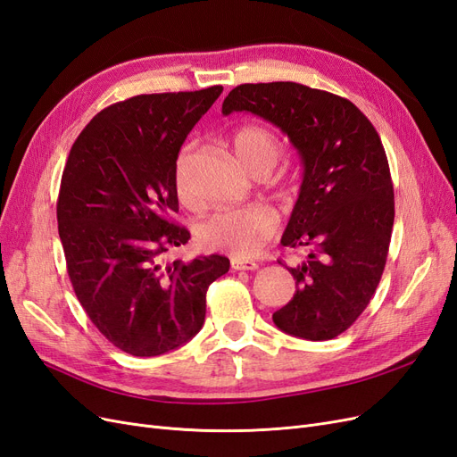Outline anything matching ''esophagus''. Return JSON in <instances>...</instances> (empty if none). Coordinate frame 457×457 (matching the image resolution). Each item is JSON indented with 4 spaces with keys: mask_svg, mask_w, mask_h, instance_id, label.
Instances as JSON below:
<instances>
[{
    "mask_svg": "<svg viewBox=\"0 0 457 457\" xmlns=\"http://www.w3.org/2000/svg\"><path fill=\"white\" fill-rule=\"evenodd\" d=\"M230 265L234 270H255L259 267L253 259H242V257H234L230 261Z\"/></svg>",
    "mask_w": 457,
    "mask_h": 457,
    "instance_id": "obj_1",
    "label": "esophagus"
}]
</instances>
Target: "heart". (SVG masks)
Listing matches in <instances>:
<instances>
[{"instance_id": "b5f03b06", "label": "heart", "mask_w": 457, "mask_h": 457, "mask_svg": "<svg viewBox=\"0 0 457 457\" xmlns=\"http://www.w3.org/2000/svg\"><path fill=\"white\" fill-rule=\"evenodd\" d=\"M230 146L234 156L252 175H267L280 160L284 145L278 135L270 129L245 123L232 131ZM192 156V145H185L173 163V183L179 198L192 205L195 198L187 188V171ZM276 230V215L265 205L237 207V210H219L200 225V242L215 252L232 257L257 255Z\"/></svg>"}]
</instances>
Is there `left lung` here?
I'll return each instance as SVG.
<instances>
[{
    "label": "left lung",
    "instance_id": "obj_1",
    "mask_svg": "<svg viewBox=\"0 0 457 457\" xmlns=\"http://www.w3.org/2000/svg\"><path fill=\"white\" fill-rule=\"evenodd\" d=\"M242 110L280 128L305 168L282 245L309 253L287 267L297 292L272 320L301 339H334L368 307L389 253L395 192L379 135L349 99L294 81L234 87L223 114Z\"/></svg>",
    "mask_w": 457,
    "mask_h": 457
}]
</instances>
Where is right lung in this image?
<instances>
[{
    "label": "right lung",
    "mask_w": 457,
    "mask_h": 457,
    "mask_svg": "<svg viewBox=\"0 0 457 457\" xmlns=\"http://www.w3.org/2000/svg\"><path fill=\"white\" fill-rule=\"evenodd\" d=\"M223 91L137 95L101 110L68 154L57 200L59 237L74 294L120 351L158 356L195 337L205 294L228 272L223 255L162 261L190 232L173 163L187 135Z\"/></svg>",
    "instance_id": "right-lung-1"
}]
</instances>
